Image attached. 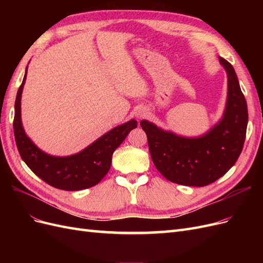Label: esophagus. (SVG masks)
<instances>
[{
	"label": "esophagus",
	"instance_id": "obj_1",
	"mask_svg": "<svg viewBox=\"0 0 263 263\" xmlns=\"http://www.w3.org/2000/svg\"><path fill=\"white\" fill-rule=\"evenodd\" d=\"M135 115H136L137 118L141 119V118H144V117H146L148 115V110L145 107H140L139 109L136 110V113H135Z\"/></svg>",
	"mask_w": 263,
	"mask_h": 263
}]
</instances>
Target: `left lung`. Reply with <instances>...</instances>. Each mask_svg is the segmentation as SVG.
Segmentation results:
<instances>
[{"instance_id":"obj_1","label":"left lung","mask_w":263,"mask_h":263,"mask_svg":"<svg viewBox=\"0 0 263 263\" xmlns=\"http://www.w3.org/2000/svg\"><path fill=\"white\" fill-rule=\"evenodd\" d=\"M228 80L224 115L201 137H182L141 121L157 170L173 183L205 186L218 180L239 158L248 124V108L233 66L219 57Z\"/></svg>"}]
</instances>
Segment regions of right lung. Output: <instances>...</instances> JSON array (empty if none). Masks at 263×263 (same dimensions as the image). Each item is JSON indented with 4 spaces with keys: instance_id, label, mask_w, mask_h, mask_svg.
Listing matches in <instances>:
<instances>
[{
    "instance_id": "1",
    "label": "right lung",
    "mask_w": 263,
    "mask_h": 263,
    "mask_svg": "<svg viewBox=\"0 0 263 263\" xmlns=\"http://www.w3.org/2000/svg\"><path fill=\"white\" fill-rule=\"evenodd\" d=\"M27 68L15 100L14 136L18 153L28 168L49 185L65 191L89 189L106 176L112 163V156L129 132L137 127L130 119L107 132L79 154L69 157H54L39 149L24 132L21 118V99L26 81Z\"/></svg>"
}]
</instances>
